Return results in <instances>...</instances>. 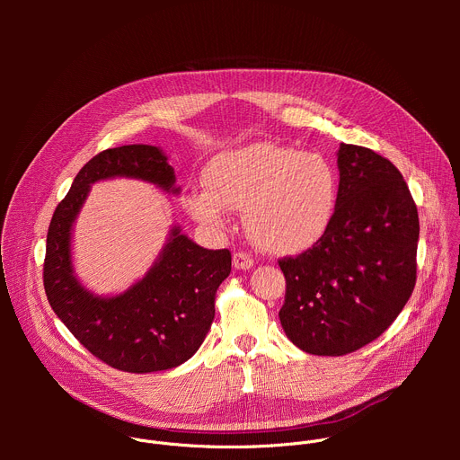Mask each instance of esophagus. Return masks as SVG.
I'll list each match as a JSON object with an SVG mask.
<instances>
[{
	"mask_svg": "<svg viewBox=\"0 0 460 460\" xmlns=\"http://www.w3.org/2000/svg\"><path fill=\"white\" fill-rule=\"evenodd\" d=\"M252 264H254V261H252V258L247 252L238 251V252L233 254V266L236 270H251Z\"/></svg>",
	"mask_w": 460,
	"mask_h": 460,
	"instance_id": "1",
	"label": "esophagus"
}]
</instances>
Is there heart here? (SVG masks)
Wrapping results in <instances>:
<instances>
[{
    "mask_svg": "<svg viewBox=\"0 0 460 460\" xmlns=\"http://www.w3.org/2000/svg\"><path fill=\"white\" fill-rule=\"evenodd\" d=\"M204 183L185 199L189 215L224 229L227 209H245L251 240L273 254H296L318 243L339 200V174L330 158L273 142L218 153L206 165Z\"/></svg>",
    "mask_w": 460,
    "mask_h": 460,
    "instance_id": "heart-1",
    "label": "heart"
}]
</instances>
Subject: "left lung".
Returning <instances> with one entry per match:
<instances>
[{
  "label": "left lung",
  "mask_w": 460,
  "mask_h": 460,
  "mask_svg": "<svg viewBox=\"0 0 460 460\" xmlns=\"http://www.w3.org/2000/svg\"><path fill=\"white\" fill-rule=\"evenodd\" d=\"M339 200L318 243L279 260L288 339L305 353L341 357L378 339L417 280L419 213L401 171L360 146L341 144Z\"/></svg>",
  "instance_id": "left-lung-1"
}]
</instances>
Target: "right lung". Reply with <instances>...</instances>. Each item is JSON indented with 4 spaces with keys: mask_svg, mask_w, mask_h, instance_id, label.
<instances>
[{
    "mask_svg": "<svg viewBox=\"0 0 460 460\" xmlns=\"http://www.w3.org/2000/svg\"><path fill=\"white\" fill-rule=\"evenodd\" d=\"M125 176L174 187V169L155 146H123L102 151L76 174L58 204L43 264L47 300L67 330L96 358L127 373L176 367L202 346L215 318V295L231 273L229 249H204L171 229L149 273L116 296H96L73 271L71 229L91 183Z\"/></svg>",
    "mask_w": 460,
    "mask_h": 460,
    "instance_id": "1",
    "label": "right lung"
}]
</instances>
